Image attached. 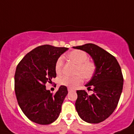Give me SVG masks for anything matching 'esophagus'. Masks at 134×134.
Segmentation results:
<instances>
[{
  "instance_id": "34e87169",
  "label": "esophagus",
  "mask_w": 134,
  "mask_h": 134,
  "mask_svg": "<svg viewBox=\"0 0 134 134\" xmlns=\"http://www.w3.org/2000/svg\"><path fill=\"white\" fill-rule=\"evenodd\" d=\"M68 91H69V92H70V91H72V88H68Z\"/></svg>"
}]
</instances>
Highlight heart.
<instances>
[{
    "mask_svg": "<svg viewBox=\"0 0 134 134\" xmlns=\"http://www.w3.org/2000/svg\"><path fill=\"white\" fill-rule=\"evenodd\" d=\"M66 57L69 60L76 64L75 74L79 75L74 76H64L60 80L62 85L68 86L71 88L80 85L82 82V78L85 80H90L93 77L97 70V65L92 60H88V56L86 52L80 49H75L68 52ZM63 67V59L59 58L55 64V71L56 74H60Z\"/></svg>",
    "mask_w": 134,
    "mask_h": 134,
    "instance_id": "1",
    "label": "heart"
}]
</instances>
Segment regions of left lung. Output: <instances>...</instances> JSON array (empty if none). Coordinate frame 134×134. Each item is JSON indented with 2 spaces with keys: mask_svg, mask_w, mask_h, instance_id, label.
Instances as JSON below:
<instances>
[{
  "mask_svg": "<svg viewBox=\"0 0 134 134\" xmlns=\"http://www.w3.org/2000/svg\"><path fill=\"white\" fill-rule=\"evenodd\" d=\"M73 48L88 53L97 65L95 74L85 85L93 94H88L85 90L76 91V109L86 122H102L115 111L122 93L124 78L121 67L113 55L95 44L86 43Z\"/></svg>",
  "mask_w": 134,
  "mask_h": 134,
  "instance_id": "left-lung-1",
  "label": "left lung"
}]
</instances>
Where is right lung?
<instances>
[{"label": "right lung", "mask_w": 134, "mask_h": 134, "mask_svg": "<svg viewBox=\"0 0 134 134\" xmlns=\"http://www.w3.org/2000/svg\"><path fill=\"white\" fill-rule=\"evenodd\" d=\"M68 49L50 45L39 46L26 54L16 66L15 91L17 102L33 122L48 125L58 118L68 94L67 87L60 86L53 94L46 90V84L56 77L55 62Z\"/></svg>", "instance_id": "1"}]
</instances>
